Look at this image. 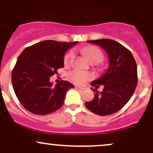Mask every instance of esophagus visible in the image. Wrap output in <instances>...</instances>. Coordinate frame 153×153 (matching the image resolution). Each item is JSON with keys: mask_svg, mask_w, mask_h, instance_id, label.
Returning a JSON list of instances; mask_svg holds the SVG:
<instances>
[{"mask_svg": "<svg viewBox=\"0 0 153 153\" xmlns=\"http://www.w3.org/2000/svg\"><path fill=\"white\" fill-rule=\"evenodd\" d=\"M76 89H81V90H84V87H75Z\"/></svg>", "mask_w": 153, "mask_h": 153, "instance_id": "obj_1", "label": "esophagus"}]
</instances>
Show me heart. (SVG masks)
I'll list each match as a JSON object with an SVG mask.
<instances>
[{
  "label": "heart",
  "mask_w": 153,
  "mask_h": 153,
  "mask_svg": "<svg viewBox=\"0 0 153 153\" xmlns=\"http://www.w3.org/2000/svg\"><path fill=\"white\" fill-rule=\"evenodd\" d=\"M84 54L87 56L90 62L100 63L104 59V54L102 51L98 47L95 46H89L82 49ZM75 51L70 49L64 56V63L65 66H69L72 64L75 58ZM70 79L77 84H84L87 80L90 79L93 75L90 73L80 71V70H74L69 74Z\"/></svg>",
  "instance_id": "1"
}]
</instances>
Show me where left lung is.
<instances>
[{
    "label": "left lung",
    "mask_w": 153,
    "mask_h": 153,
    "mask_svg": "<svg viewBox=\"0 0 153 153\" xmlns=\"http://www.w3.org/2000/svg\"><path fill=\"white\" fill-rule=\"evenodd\" d=\"M101 46L109 57L107 71L91 85L104 87L99 92L96 89L94 98L85 103L87 108L100 116L112 114L120 110L132 97L137 84V64L130 51L117 41L108 39L87 41Z\"/></svg>",
    "instance_id": "obj_1"
}]
</instances>
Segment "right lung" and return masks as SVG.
<instances>
[{"label": "right lung", "instance_id": "add662e5", "mask_svg": "<svg viewBox=\"0 0 153 153\" xmlns=\"http://www.w3.org/2000/svg\"><path fill=\"white\" fill-rule=\"evenodd\" d=\"M78 41L46 40L25 48L12 71L13 90L20 103L30 112L49 114L62 107L68 90L74 88L67 81L53 86L50 77L64 67V58Z\"/></svg>", "mask_w": 153, "mask_h": 153}]
</instances>
